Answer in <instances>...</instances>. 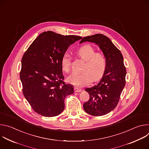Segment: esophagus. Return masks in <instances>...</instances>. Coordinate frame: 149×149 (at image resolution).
I'll list each match as a JSON object with an SVG mask.
<instances>
[{"mask_svg":"<svg viewBox=\"0 0 149 149\" xmlns=\"http://www.w3.org/2000/svg\"><path fill=\"white\" fill-rule=\"evenodd\" d=\"M74 91L75 93H79V92H81L82 91V90L79 88H77V87H75L74 88Z\"/></svg>","mask_w":149,"mask_h":149,"instance_id":"1","label":"esophagus"}]
</instances>
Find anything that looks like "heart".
<instances>
[{
	"label": "heart",
	"instance_id": "1",
	"mask_svg": "<svg viewBox=\"0 0 149 149\" xmlns=\"http://www.w3.org/2000/svg\"><path fill=\"white\" fill-rule=\"evenodd\" d=\"M78 55L86 61L83 72L72 73L67 78L68 83L73 86L82 87L89 84L93 80L97 81L103 75L106 69V60L105 57L100 53H95L94 49L89 45L79 48ZM71 57L65 53L61 59V67L64 72H68L71 67Z\"/></svg>",
	"mask_w": 149,
	"mask_h": 149
}]
</instances>
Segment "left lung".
<instances>
[{"instance_id": "8db88e82", "label": "left lung", "mask_w": 149, "mask_h": 149, "mask_svg": "<svg viewBox=\"0 0 149 149\" xmlns=\"http://www.w3.org/2000/svg\"><path fill=\"white\" fill-rule=\"evenodd\" d=\"M90 42L97 45L105 58L106 69L96 86L85 91L90 95L89 100L83 105L87 113L101 116L113 111L117 106L125 84L126 70L120 51L111 40L102 34L84 37L79 44Z\"/></svg>"}]
</instances>
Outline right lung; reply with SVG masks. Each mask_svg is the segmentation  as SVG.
<instances>
[{"instance_id": "add662e5", "label": "right lung", "mask_w": 149, "mask_h": 149, "mask_svg": "<svg viewBox=\"0 0 149 149\" xmlns=\"http://www.w3.org/2000/svg\"><path fill=\"white\" fill-rule=\"evenodd\" d=\"M81 38L44 32L24 54L20 72L23 93L38 114L51 117L64 110V100L74 93V88L63 81L61 59L68 48Z\"/></svg>"}]
</instances>
